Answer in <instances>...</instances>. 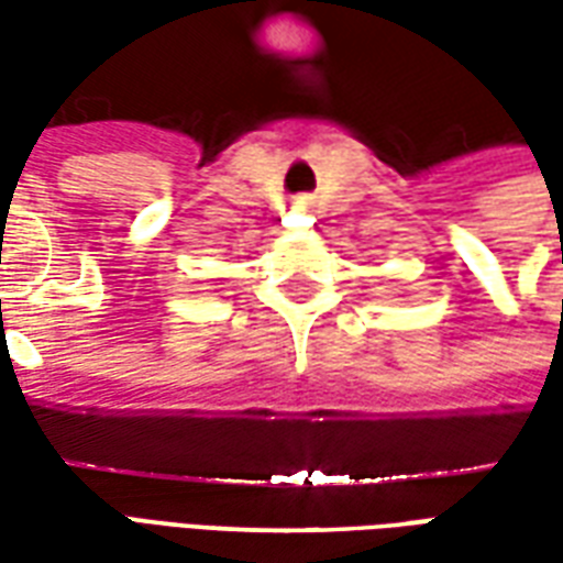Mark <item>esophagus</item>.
Here are the masks:
<instances>
[{"label":"esophagus","instance_id":"obj_1","mask_svg":"<svg viewBox=\"0 0 563 563\" xmlns=\"http://www.w3.org/2000/svg\"><path fill=\"white\" fill-rule=\"evenodd\" d=\"M298 205H305V201H298Z\"/></svg>","mask_w":563,"mask_h":563}]
</instances>
